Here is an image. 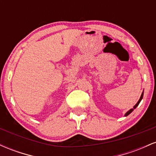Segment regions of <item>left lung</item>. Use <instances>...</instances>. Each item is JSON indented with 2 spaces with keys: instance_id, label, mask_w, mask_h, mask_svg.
<instances>
[{
  "instance_id": "obj_1",
  "label": "left lung",
  "mask_w": 156,
  "mask_h": 156,
  "mask_svg": "<svg viewBox=\"0 0 156 156\" xmlns=\"http://www.w3.org/2000/svg\"><path fill=\"white\" fill-rule=\"evenodd\" d=\"M143 95H144V91H143V92L141 93V97H140V98H139V101L137 102V103H136V104L135 105H134V106H133V108H131V109H130V110L128 111V112H127L126 113H125V117H127V116H128V115H129V114H130V113H131L132 112H133V109H135V108H136V107L138 106V105H139V103H140L141 100H142V98H143Z\"/></svg>"
}]
</instances>
